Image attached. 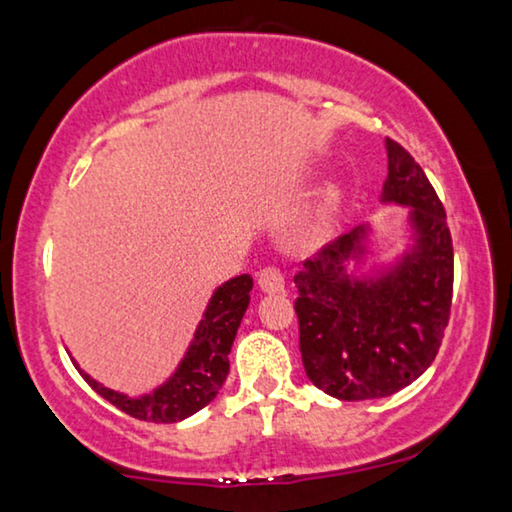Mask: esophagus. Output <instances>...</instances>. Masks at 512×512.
Wrapping results in <instances>:
<instances>
[{
  "label": "esophagus",
  "mask_w": 512,
  "mask_h": 512,
  "mask_svg": "<svg viewBox=\"0 0 512 512\" xmlns=\"http://www.w3.org/2000/svg\"><path fill=\"white\" fill-rule=\"evenodd\" d=\"M257 285L262 287V292L266 294H278L285 290V278L278 269L269 266V269H262L257 273Z\"/></svg>",
  "instance_id": "34e87169"
}]
</instances>
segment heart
<instances>
[{
	"instance_id": "heart-1",
	"label": "heart",
	"mask_w": 512,
	"mask_h": 512,
	"mask_svg": "<svg viewBox=\"0 0 512 512\" xmlns=\"http://www.w3.org/2000/svg\"><path fill=\"white\" fill-rule=\"evenodd\" d=\"M345 197H348V187H345L343 181H331L320 192L318 206H315V229H325L334 222L338 211L345 204Z\"/></svg>"
}]
</instances>
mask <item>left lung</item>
Here are the masks:
<instances>
[{"label":"left lung","mask_w":512,"mask_h":512,"mask_svg":"<svg viewBox=\"0 0 512 512\" xmlns=\"http://www.w3.org/2000/svg\"><path fill=\"white\" fill-rule=\"evenodd\" d=\"M380 204L408 208L403 250L369 264L371 222L338 236L294 276L306 376L341 401L383 399L434 362L448 327L455 255L441 199L397 141L385 139Z\"/></svg>","instance_id":"left-lung-1"}]
</instances>
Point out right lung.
Here are the masks:
<instances>
[{
  "label": "right lung",
  "instance_id": "1",
  "mask_svg": "<svg viewBox=\"0 0 512 512\" xmlns=\"http://www.w3.org/2000/svg\"><path fill=\"white\" fill-rule=\"evenodd\" d=\"M250 290H253V278L248 273L229 278L227 283L215 287L176 371L153 392L141 394V397H127V394L115 392L111 387H104L99 380L88 376L76 359H71V362L85 378V383L99 397L120 408L122 413L143 422H181L208 406L218 397L220 387L225 385L229 373V352H232L243 313L250 304Z\"/></svg>",
  "mask_w": 512,
  "mask_h": 512
}]
</instances>
